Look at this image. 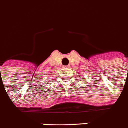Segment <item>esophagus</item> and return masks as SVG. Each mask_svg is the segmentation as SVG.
Listing matches in <instances>:
<instances>
[{
	"label": "esophagus",
	"mask_w": 128,
	"mask_h": 128,
	"mask_svg": "<svg viewBox=\"0 0 128 128\" xmlns=\"http://www.w3.org/2000/svg\"><path fill=\"white\" fill-rule=\"evenodd\" d=\"M63 68H70V66L68 65V66H63Z\"/></svg>",
	"instance_id": "obj_1"
}]
</instances>
